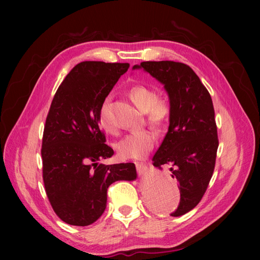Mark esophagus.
<instances>
[{"label": "esophagus", "instance_id": "34e87169", "mask_svg": "<svg viewBox=\"0 0 260 260\" xmlns=\"http://www.w3.org/2000/svg\"><path fill=\"white\" fill-rule=\"evenodd\" d=\"M136 166H137V170H138V174L139 175H144L147 172V166L143 162H136Z\"/></svg>", "mask_w": 260, "mask_h": 260}]
</instances>
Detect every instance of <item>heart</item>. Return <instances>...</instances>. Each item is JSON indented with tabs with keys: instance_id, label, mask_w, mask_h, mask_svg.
<instances>
[{
	"instance_id": "b5f03b06",
	"label": "heart",
	"mask_w": 260,
	"mask_h": 260,
	"mask_svg": "<svg viewBox=\"0 0 260 260\" xmlns=\"http://www.w3.org/2000/svg\"><path fill=\"white\" fill-rule=\"evenodd\" d=\"M128 96L141 112L145 113L147 122L155 130L161 131L167 127L172 112L167 96L157 95L154 89L142 84L131 86ZM99 122L105 132H115L116 124L109 111V100H106L100 108ZM155 142L156 137L152 131L138 130L128 133L119 140L116 148L118 155L123 159H142L152 151Z\"/></svg>"
}]
</instances>
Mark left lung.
Listing matches in <instances>:
<instances>
[{"mask_svg":"<svg viewBox=\"0 0 260 260\" xmlns=\"http://www.w3.org/2000/svg\"><path fill=\"white\" fill-rule=\"evenodd\" d=\"M144 69L164 84L171 103L169 128L153 157V165H171L177 178L180 204L170 216L192 210L205 194L215 169L219 145L214 105L209 92L193 69L183 62L142 61L133 69Z\"/></svg>","mask_w":260,"mask_h":260,"instance_id":"obj_1","label":"left lung"}]
</instances>
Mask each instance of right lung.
Listing matches in <instances>:
<instances>
[{
  "mask_svg": "<svg viewBox=\"0 0 260 260\" xmlns=\"http://www.w3.org/2000/svg\"><path fill=\"white\" fill-rule=\"evenodd\" d=\"M128 68V62H79L52 101L42 139L43 182L55 214L68 224L95 222L108 186L137 179L135 164L98 162L114 155L100 128V108Z\"/></svg>",
  "mask_w": 260,
  "mask_h": 260,
  "instance_id": "add662e5",
  "label": "right lung"
}]
</instances>
